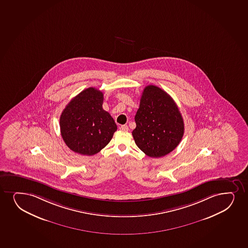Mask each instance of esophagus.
Masks as SVG:
<instances>
[{
	"mask_svg": "<svg viewBox=\"0 0 248 248\" xmlns=\"http://www.w3.org/2000/svg\"><path fill=\"white\" fill-rule=\"evenodd\" d=\"M120 129L122 131H128V125H121L120 127Z\"/></svg>",
	"mask_w": 248,
	"mask_h": 248,
	"instance_id": "1",
	"label": "esophagus"
}]
</instances>
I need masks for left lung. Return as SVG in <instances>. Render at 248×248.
I'll list each match as a JSON object with an SVG mask.
<instances>
[{
    "instance_id": "obj_1",
    "label": "left lung",
    "mask_w": 248,
    "mask_h": 248,
    "mask_svg": "<svg viewBox=\"0 0 248 248\" xmlns=\"http://www.w3.org/2000/svg\"><path fill=\"white\" fill-rule=\"evenodd\" d=\"M134 120L135 143L149 157L168 155L184 136V120L178 106L169 93L155 85L144 88Z\"/></svg>"
}]
</instances>
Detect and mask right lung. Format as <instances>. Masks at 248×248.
<instances>
[{
	"mask_svg": "<svg viewBox=\"0 0 248 248\" xmlns=\"http://www.w3.org/2000/svg\"><path fill=\"white\" fill-rule=\"evenodd\" d=\"M104 94L95 88L81 91L70 100L60 118L61 133L65 144L79 155L99 153L117 130L114 119L103 109Z\"/></svg>",
	"mask_w": 248,
	"mask_h": 248,
	"instance_id": "add662e5",
	"label": "right lung"
}]
</instances>
